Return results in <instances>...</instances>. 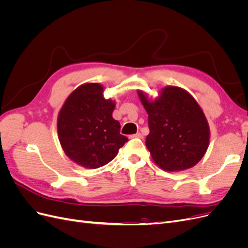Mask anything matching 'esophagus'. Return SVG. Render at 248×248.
<instances>
[{"label": "esophagus", "mask_w": 248, "mask_h": 248, "mask_svg": "<svg viewBox=\"0 0 248 248\" xmlns=\"http://www.w3.org/2000/svg\"><path fill=\"white\" fill-rule=\"evenodd\" d=\"M131 138H139V139H142V134L140 132H138L136 134H133V136H131Z\"/></svg>", "instance_id": "obj_1"}]
</instances>
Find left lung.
I'll list each match as a JSON object with an SVG mask.
<instances>
[{"label": "left lung", "mask_w": 248, "mask_h": 248, "mask_svg": "<svg viewBox=\"0 0 248 248\" xmlns=\"http://www.w3.org/2000/svg\"><path fill=\"white\" fill-rule=\"evenodd\" d=\"M138 94L148 114L150 133L146 146L154 162L168 171L196 166L210 140L209 124L197 100L175 86L161 89L153 100L140 90Z\"/></svg>", "instance_id": "1"}]
</instances>
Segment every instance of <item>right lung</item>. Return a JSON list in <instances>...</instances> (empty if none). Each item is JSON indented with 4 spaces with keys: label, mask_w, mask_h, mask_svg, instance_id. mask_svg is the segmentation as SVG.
Here are the masks:
<instances>
[{
    "label": "right lung",
    "mask_w": 248,
    "mask_h": 248,
    "mask_svg": "<svg viewBox=\"0 0 248 248\" xmlns=\"http://www.w3.org/2000/svg\"><path fill=\"white\" fill-rule=\"evenodd\" d=\"M115 101L103 97L97 82L84 84L67 97L57 121L63 151L78 166L98 169L117 156L128 140L120 134L121 125L112 118Z\"/></svg>",
    "instance_id": "obj_1"
}]
</instances>
